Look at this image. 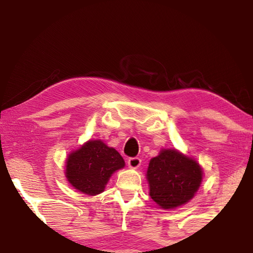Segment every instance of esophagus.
Listing matches in <instances>:
<instances>
[{
  "instance_id": "34e87169",
  "label": "esophagus",
  "mask_w": 253,
  "mask_h": 253,
  "mask_svg": "<svg viewBox=\"0 0 253 253\" xmlns=\"http://www.w3.org/2000/svg\"><path fill=\"white\" fill-rule=\"evenodd\" d=\"M140 163H142V160L139 157H131L128 160V166L130 169H138L140 166Z\"/></svg>"
}]
</instances>
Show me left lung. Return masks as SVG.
<instances>
[{
  "label": "left lung",
  "instance_id": "8db88e82",
  "mask_svg": "<svg viewBox=\"0 0 253 253\" xmlns=\"http://www.w3.org/2000/svg\"><path fill=\"white\" fill-rule=\"evenodd\" d=\"M149 195L162 209L169 210L193 199L203 178L199 163L176 149H162L149 162Z\"/></svg>",
  "mask_w": 253,
  "mask_h": 253
}]
</instances>
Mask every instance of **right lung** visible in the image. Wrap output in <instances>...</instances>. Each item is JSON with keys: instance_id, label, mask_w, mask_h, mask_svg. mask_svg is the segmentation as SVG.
Listing matches in <instances>:
<instances>
[{"instance_id": "right-lung-1", "label": "right lung", "mask_w": 253, "mask_h": 253, "mask_svg": "<svg viewBox=\"0 0 253 253\" xmlns=\"http://www.w3.org/2000/svg\"><path fill=\"white\" fill-rule=\"evenodd\" d=\"M124 166V158L116 149L99 139L89 140L68 156L66 177L81 193L97 195L104 192L111 174Z\"/></svg>"}]
</instances>
